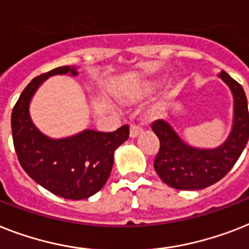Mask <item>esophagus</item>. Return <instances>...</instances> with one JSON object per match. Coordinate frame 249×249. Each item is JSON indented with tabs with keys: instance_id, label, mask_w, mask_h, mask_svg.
Here are the masks:
<instances>
[{
	"instance_id": "34e87169",
	"label": "esophagus",
	"mask_w": 249,
	"mask_h": 249,
	"mask_svg": "<svg viewBox=\"0 0 249 249\" xmlns=\"http://www.w3.org/2000/svg\"><path fill=\"white\" fill-rule=\"evenodd\" d=\"M143 133V129L141 126H137V125H131L130 126V138H137L138 135H141Z\"/></svg>"
}]
</instances>
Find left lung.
<instances>
[{
  "mask_svg": "<svg viewBox=\"0 0 249 249\" xmlns=\"http://www.w3.org/2000/svg\"><path fill=\"white\" fill-rule=\"evenodd\" d=\"M220 78L234 96L233 130L225 143L213 149L195 148L184 143L166 121L157 120L152 130L160 139V151L153 166L167 185L180 191H198L221 180L231 170L249 138L247 97L239 83L225 71Z\"/></svg>",
  "mask_w": 249,
  "mask_h": 249,
  "instance_id": "8db88e82",
  "label": "left lung"
}]
</instances>
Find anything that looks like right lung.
<instances>
[{
  "instance_id": "1",
  "label": "right lung",
  "mask_w": 249,
  "mask_h": 249,
  "mask_svg": "<svg viewBox=\"0 0 249 249\" xmlns=\"http://www.w3.org/2000/svg\"><path fill=\"white\" fill-rule=\"evenodd\" d=\"M71 72L60 66L32 80L20 94L11 114V130L18 160L36 183L66 199H84L102 189L114 165V152L129 138L124 125L111 133L84 130L64 139H51L32 123L29 104L34 92L47 78Z\"/></svg>"
}]
</instances>
